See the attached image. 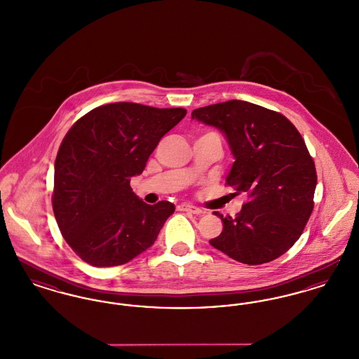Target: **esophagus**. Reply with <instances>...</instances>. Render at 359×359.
Segmentation results:
<instances>
[{
	"label": "esophagus",
	"mask_w": 359,
	"mask_h": 359,
	"mask_svg": "<svg viewBox=\"0 0 359 359\" xmlns=\"http://www.w3.org/2000/svg\"><path fill=\"white\" fill-rule=\"evenodd\" d=\"M177 210L179 211H187L191 214H202V210L196 205H187V203H182V205H177Z\"/></svg>",
	"instance_id": "1"
}]
</instances>
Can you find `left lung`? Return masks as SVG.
I'll return each mask as SVG.
<instances>
[{
    "label": "left lung",
    "mask_w": 359,
    "mask_h": 359,
    "mask_svg": "<svg viewBox=\"0 0 359 359\" xmlns=\"http://www.w3.org/2000/svg\"><path fill=\"white\" fill-rule=\"evenodd\" d=\"M192 120L219 129L236 161L226 177L249 202L223 217L210 245L248 265L273 261L300 238L313 210L315 163L294 125L283 114L246 101L195 109Z\"/></svg>",
    "instance_id": "8db88e82"
}]
</instances>
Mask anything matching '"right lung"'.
<instances>
[{
  "mask_svg": "<svg viewBox=\"0 0 359 359\" xmlns=\"http://www.w3.org/2000/svg\"><path fill=\"white\" fill-rule=\"evenodd\" d=\"M187 114L132 102L103 104L76 121L55 160L52 208L63 238L93 266H117L149 249L175 211L130 187L161 137Z\"/></svg>",
  "mask_w": 359,
  "mask_h": 359,
  "instance_id": "1",
  "label": "right lung"
}]
</instances>
